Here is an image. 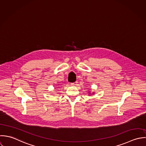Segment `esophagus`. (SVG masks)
I'll return each mask as SVG.
<instances>
[{"label":"esophagus","mask_w":146,"mask_h":146,"mask_svg":"<svg viewBox=\"0 0 146 146\" xmlns=\"http://www.w3.org/2000/svg\"><path fill=\"white\" fill-rule=\"evenodd\" d=\"M77 83H78V82H75L72 83H71V85H72V86H76V85H77Z\"/></svg>","instance_id":"1"}]
</instances>
